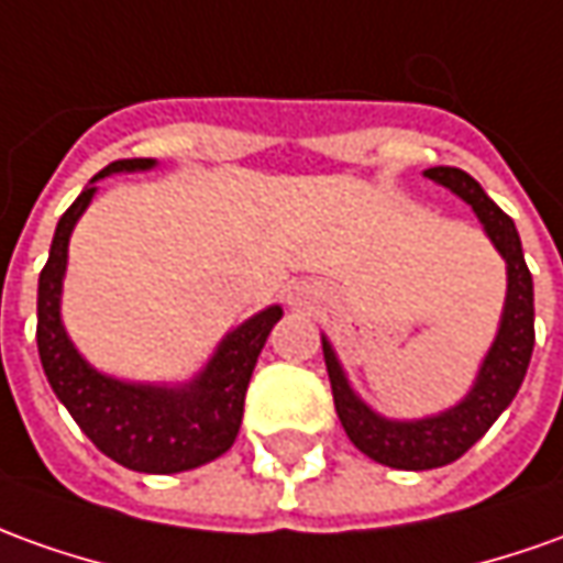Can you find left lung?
Returning a JSON list of instances; mask_svg holds the SVG:
<instances>
[{
    "mask_svg": "<svg viewBox=\"0 0 563 563\" xmlns=\"http://www.w3.org/2000/svg\"><path fill=\"white\" fill-rule=\"evenodd\" d=\"M426 177L448 186L453 196H460L466 205H472L487 239L494 242L499 257L506 260V275H509L506 306H503V319H499L494 346L484 355L475 386L468 389L460 405L448 407L435 417L386 420L355 395V389L349 386L343 364L333 352L331 340L321 336L324 364H328V377H331L333 407H336V417L343 422L349 441L362 453H367L371 460H377L389 468H405V472L438 468L460 460L518 395L521 383H525L530 355H533V340H537V333H533V278L527 269L521 239H518L511 217L503 214L494 201L487 199L482 184L475 177H468L466 170L438 165V168L426 170Z\"/></svg>",
    "mask_w": 563,
    "mask_h": 563,
    "instance_id": "1",
    "label": "left lung"
}]
</instances>
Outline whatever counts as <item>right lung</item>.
Instances as JSON below:
<instances>
[{"label":"right lung","mask_w":563,"mask_h":563,"mask_svg":"<svg viewBox=\"0 0 563 563\" xmlns=\"http://www.w3.org/2000/svg\"><path fill=\"white\" fill-rule=\"evenodd\" d=\"M156 168V158H119L91 177L54 230L52 254L38 275L36 343L45 377L79 429L119 466L146 475H174L205 466L232 448L244 413V393L260 349L282 319L269 306L230 331L189 383L153 386L107 377L85 362L64 331L60 294L73 227L97 192V180L115 170Z\"/></svg>","instance_id":"1"}]
</instances>
